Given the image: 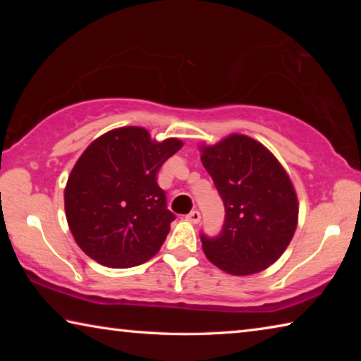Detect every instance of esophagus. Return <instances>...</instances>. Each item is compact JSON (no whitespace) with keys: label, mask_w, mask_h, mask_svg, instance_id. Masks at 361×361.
Instances as JSON below:
<instances>
[{"label":"esophagus","mask_w":361,"mask_h":361,"mask_svg":"<svg viewBox=\"0 0 361 361\" xmlns=\"http://www.w3.org/2000/svg\"><path fill=\"white\" fill-rule=\"evenodd\" d=\"M186 219H188V221L194 223V224H197V223L200 221V213H199L197 210H192V212L189 213V215L186 216Z\"/></svg>","instance_id":"esophagus-1"}]
</instances>
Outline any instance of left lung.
I'll list each match as a JSON object with an SVG mask.
<instances>
[{
    "label": "left lung",
    "instance_id": "left-lung-1",
    "mask_svg": "<svg viewBox=\"0 0 361 361\" xmlns=\"http://www.w3.org/2000/svg\"><path fill=\"white\" fill-rule=\"evenodd\" d=\"M199 151L226 209L219 235L200 237L205 256L231 276L264 271L283 255L298 226L288 173L264 145L242 133L200 145Z\"/></svg>",
    "mask_w": 361,
    "mask_h": 361
}]
</instances>
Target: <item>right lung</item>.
<instances>
[{
    "mask_svg": "<svg viewBox=\"0 0 361 361\" xmlns=\"http://www.w3.org/2000/svg\"><path fill=\"white\" fill-rule=\"evenodd\" d=\"M183 146L152 140L143 127L103 133L78 159L65 186V215L76 243L102 266L126 269L151 259L175 215L156 176Z\"/></svg>",
    "mask_w": 361,
    "mask_h": 361,
    "instance_id": "obj_1",
    "label": "right lung"
}]
</instances>
